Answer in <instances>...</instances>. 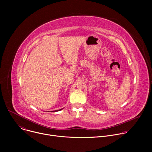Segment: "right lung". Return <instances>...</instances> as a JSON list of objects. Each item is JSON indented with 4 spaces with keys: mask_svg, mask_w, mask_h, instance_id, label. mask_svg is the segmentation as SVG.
<instances>
[{
    "mask_svg": "<svg viewBox=\"0 0 152 152\" xmlns=\"http://www.w3.org/2000/svg\"><path fill=\"white\" fill-rule=\"evenodd\" d=\"M61 110H62V109H61ZM61 110H57V111H61ZM54 111V112H55V111Z\"/></svg>",
    "mask_w": 152,
    "mask_h": 152,
    "instance_id": "add662e5",
    "label": "right lung"
}]
</instances>
